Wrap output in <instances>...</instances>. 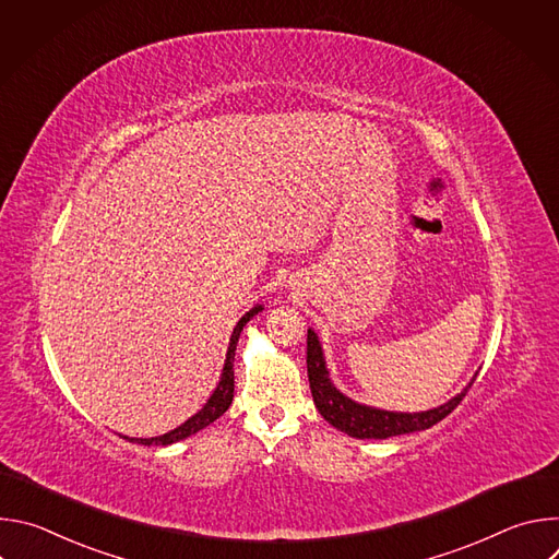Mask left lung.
<instances>
[{
    "label": "left lung",
    "instance_id": "1",
    "mask_svg": "<svg viewBox=\"0 0 559 559\" xmlns=\"http://www.w3.org/2000/svg\"><path fill=\"white\" fill-rule=\"evenodd\" d=\"M307 376H309V389H311V397L318 414H321L338 431L358 440H384V438L403 436V433L425 431L438 425L462 403V397L466 395L468 386L475 380L473 376L471 382L457 395H453L451 401L429 412L405 414V412H386V409L360 405L352 401V397L345 395L341 389H336V384L332 382L321 341H318L313 330H307Z\"/></svg>",
    "mask_w": 559,
    "mask_h": 559
}]
</instances>
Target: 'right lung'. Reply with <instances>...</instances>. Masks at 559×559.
Masks as SVG:
<instances>
[{
  "mask_svg": "<svg viewBox=\"0 0 559 559\" xmlns=\"http://www.w3.org/2000/svg\"><path fill=\"white\" fill-rule=\"evenodd\" d=\"M259 311H263V305H254L248 313L241 316V321L236 323V328H234V332H231V338H229V345H227V354H225V365H223V371H221V380H218L216 389L212 391V395L207 397V403L203 405L201 412H197V414H194L192 418H188L181 427H177V429H173V431H168V433H164V436H156V438H128V436H121V438H126L128 442L145 444V447H150V444H162V447H166V444L179 442V440H183V438H188V436H192V433L205 429V427L212 425L216 418H221V416L229 409L231 397H234V354H236V343H238V338H241L243 328L252 321V318H254Z\"/></svg>",
  "mask_w": 559,
  "mask_h": 559,
  "instance_id": "right-lung-1",
  "label": "right lung"
}]
</instances>
